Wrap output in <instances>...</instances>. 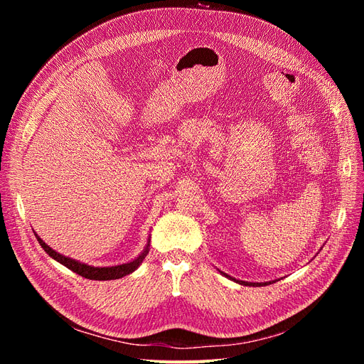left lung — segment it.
<instances>
[{"label":"left lung","mask_w":364,"mask_h":364,"mask_svg":"<svg viewBox=\"0 0 364 364\" xmlns=\"http://www.w3.org/2000/svg\"><path fill=\"white\" fill-rule=\"evenodd\" d=\"M222 274H225V277H228V278H230L229 274H226V273H223L222 272ZM230 279H234V278H230ZM234 281H237V279H234ZM238 284H243V285H253V287H255V285H267V284H270V282H246V281H237Z\"/></svg>","instance_id":"left-lung-1"}]
</instances>
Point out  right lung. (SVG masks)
<instances>
[{
  "instance_id": "obj_1",
  "label": "right lung",
  "mask_w": 364,
  "mask_h": 364,
  "mask_svg": "<svg viewBox=\"0 0 364 364\" xmlns=\"http://www.w3.org/2000/svg\"><path fill=\"white\" fill-rule=\"evenodd\" d=\"M36 238L39 241V245L43 247V250H46L51 258L63 264L65 267H68L70 270L75 272L77 274H80V277H83L86 279H95V281H109V279H118V278L126 277V274L135 272L139 267V264L144 261V258L149 253V245H147L144 252H142L138 258H135L134 261H130L127 264H121V266H112V267H92V266H87V264H82L79 261L60 255V253L53 250L50 246L43 243V241L38 235H36Z\"/></svg>"
}]
</instances>
